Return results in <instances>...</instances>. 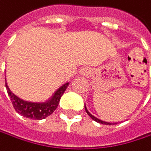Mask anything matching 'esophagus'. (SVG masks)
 Returning <instances> with one entry per match:
<instances>
[{
	"label": "esophagus",
	"instance_id": "obj_1",
	"mask_svg": "<svg viewBox=\"0 0 151 151\" xmlns=\"http://www.w3.org/2000/svg\"><path fill=\"white\" fill-rule=\"evenodd\" d=\"M89 73H90V71H89V70L87 69V68H83V69L81 70V74L83 75V76H88V75Z\"/></svg>",
	"mask_w": 151,
	"mask_h": 151
}]
</instances>
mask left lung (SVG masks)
<instances>
[{
    "label": "left lung",
    "instance_id": "obj_1",
    "mask_svg": "<svg viewBox=\"0 0 151 151\" xmlns=\"http://www.w3.org/2000/svg\"><path fill=\"white\" fill-rule=\"evenodd\" d=\"M85 109H86V111H87V113L90 116V118L92 119H94L95 121H96V122H98V123H101V124H104V125H111V123H108V122H104V121H102V120H100V119H96V117H94L92 114H90L88 111V110H87V108L85 107ZM115 124H117V123H115Z\"/></svg>",
    "mask_w": 151,
    "mask_h": 151
}]
</instances>
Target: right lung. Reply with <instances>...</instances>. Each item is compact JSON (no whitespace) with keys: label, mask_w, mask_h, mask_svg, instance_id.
Here are the masks:
<instances>
[{"label":"right lung","mask_w":151,"mask_h":151,"mask_svg":"<svg viewBox=\"0 0 151 151\" xmlns=\"http://www.w3.org/2000/svg\"><path fill=\"white\" fill-rule=\"evenodd\" d=\"M68 85L69 83H65L63 86H62L55 93V95L52 96V98L48 102L43 103V104H35V103L25 102L18 98L17 96H16L9 90L7 85V82L5 81V86L7 88L8 95L11 100V103L16 111L25 118H28L31 119H38V120L47 118V116L51 115L55 111L60 102L61 96L66 90Z\"/></svg>","instance_id":"obj_1"}]
</instances>
